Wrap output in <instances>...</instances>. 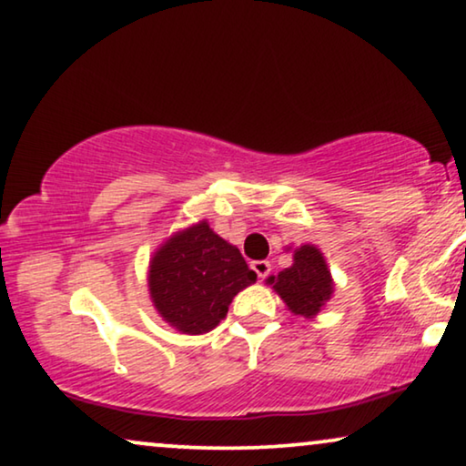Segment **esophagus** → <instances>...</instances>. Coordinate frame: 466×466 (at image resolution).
<instances>
[{"label": "esophagus", "instance_id": "1", "mask_svg": "<svg viewBox=\"0 0 466 466\" xmlns=\"http://www.w3.org/2000/svg\"><path fill=\"white\" fill-rule=\"evenodd\" d=\"M252 268H254V273L258 275V279H265L267 275L271 273V265H268V260H254Z\"/></svg>", "mask_w": 466, "mask_h": 466}]
</instances>
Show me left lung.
Instances as JSON below:
<instances>
[{"label": "left lung", "instance_id": "8db88e82", "mask_svg": "<svg viewBox=\"0 0 466 466\" xmlns=\"http://www.w3.org/2000/svg\"><path fill=\"white\" fill-rule=\"evenodd\" d=\"M273 289L294 315L311 319L332 299L334 281L319 248L311 244L294 249V265L283 268L278 278H268Z\"/></svg>", "mask_w": 466, "mask_h": 466}]
</instances>
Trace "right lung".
Instances as JSON below:
<instances>
[{
	"instance_id": "obj_1",
	"label": "right lung",
	"mask_w": 466,
	"mask_h": 466,
	"mask_svg": "<svg viewBox=\"0 0 466 466\" xmlns=\"http://www.w3.org/2000/svg\"><path fill=\"white\" fill-rule=\"evenodd\" d=\"M256 281L244 256L206 220L174 233L149 265L157 313L183 334H206L225 319L235 294Z\"/></svg>"
}]
</instances>
